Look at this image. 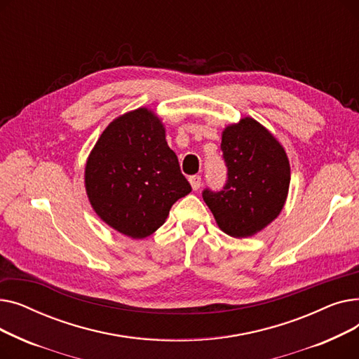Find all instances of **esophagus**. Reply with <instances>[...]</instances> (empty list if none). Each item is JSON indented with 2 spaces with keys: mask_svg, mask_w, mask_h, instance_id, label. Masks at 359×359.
Wrapping results in <instances>:
<instances>
[{
  "mask_svg": "<svg viewBox=\"0 0 359 359\" xmlns=\"http://www.w3.org/2000/svg\"><path fill=\"white\" fill-rule=\"evenodd\" d=\"M189 182H191V184H192V189H194V191H198L199 187H201L202 179H201V176L195 175V176H191V177H189Z\"/></svg>",
  "mask_w": 359,
  "mask_h": 359,
  "instance_id": "34e87169",
  "label": "esophagus"
}]
</instances>
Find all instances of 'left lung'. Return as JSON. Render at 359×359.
<instances>
[{"label": "left lung", "instance_id": "1", "mask_svg": "<svg viewBox=\"0 0 359 359\" xmlns=\"http://www.w3.org/2000/svg\"><path fill=\"white\" fill-rule=\"evenodd\" d=\"M227 182L219 192L205 189L202 198L218 227L231 237H250L271 224L284 208L291 180L285 149L252 118L222 132Z\"/></svg>", "mask_w": 359, "mask_h": 359}]
</instances>
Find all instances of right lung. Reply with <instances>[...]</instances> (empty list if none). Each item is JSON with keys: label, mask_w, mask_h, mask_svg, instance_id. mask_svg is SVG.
Wrapping results in <instances>:
<instances>
[{"label": "right lung", "mask_w": 359, "mask_h": 359, "mask_svg": "<svg viewBox=\"0 0 359 359\" xmlns=\"http://www.w3.org/2000/svg\"><path fill=\"white\" fill-rule=\"evenodd\" d=\"M84 179L93 210L130 238L153 234L173 203L192 191L161 121L145 107L125 113L103 130Z\"/></svg>", "instance_id": "1"}]
</instances>
